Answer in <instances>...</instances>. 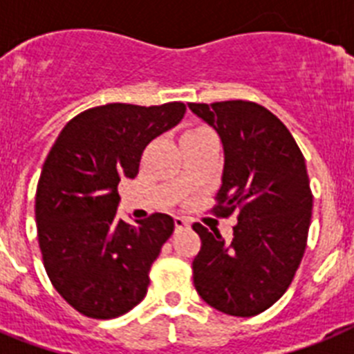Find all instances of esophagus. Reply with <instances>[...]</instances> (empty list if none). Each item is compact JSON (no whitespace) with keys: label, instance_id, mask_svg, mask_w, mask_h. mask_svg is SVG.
I'll use <instances>...</instances> for the list:
<instances>
[{"label":"esophagus","instance_id":"34e87169","mask_svg":"<svg viewBox=\"0 0 354 354\" xmlns=\"http://www.w3.org/2000/svg\"><path fill=\"white\" fill-rule=\"evenodd\" d=\"M174 223H175V228H177V230L189 227V220H187V218H183V216H175Z\"/></svg>","mask_w":354,"mask_h":354}]
</instances>
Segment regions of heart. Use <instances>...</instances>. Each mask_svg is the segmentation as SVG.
I'll use <instances>...</instances> for the list:
<instances>
[{
	"mask_svg": "<svg viewBox=\"0 0 354 354\" xmlns=\"http://www.w3.org/2000/svg\"><path fill=\"white\" fill-rule=\"evenodd\" d=\"M202 131H207V129H205V127H196V129L189 131V133H187V134H195V133H202ZM187 134H186V136H187Z\"/></svg>",
	"mask_w": 354,
	"mask_h": 354,
	"instance_id": "1",
	"label": "heart"
}]
</instances>
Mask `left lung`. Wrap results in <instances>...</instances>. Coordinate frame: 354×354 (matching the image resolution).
<instances>
[{"mask_svg": "<svg viewBox=\"0 0 354 354\" xmlns=\"http://www.w3.org/2000/svg\"><path fill=\"white\" fill-rule=\"evenodd\" d=\"M187 106L223 143V177L212 212L237 214L230 245L220 230L193 225L202 239L193 283L216 310L252 317L282 298L305 253L314 198L305 158L282 120L257 102Z\"/></svg>", "mask_w": 354, "mask_h": 354, "instance_id": "8db88e82", "label": "left lung"}]
</instances>
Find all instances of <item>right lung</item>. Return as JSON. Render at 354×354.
I'll use <instances>...</instances> for the list:
<instances>
[{"label":"right lung","instance_id":"add662e5","mask_svg":"<svg viewBox=\"0 0 354 354\" xmlns=\"http://www.w3.org/2000/svg\"><path fill=\"white\" fill-rule=\"evenodd\" d=\"M184 113L183 102L97 106L68 120L49 150L35 196L39 246L53 287L86 317H118L145 298L175 223L162 212L136 225L117 218V187Z\"/></svg>","mask_w":354,"mask_h":354}]
</instances>
